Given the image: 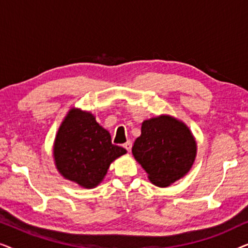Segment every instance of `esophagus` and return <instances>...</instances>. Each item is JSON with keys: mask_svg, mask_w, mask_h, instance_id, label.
Here are the masks:
<instances>
[{"mask_svg": "<svg viewBox=\"0 0 248 248\" xmlns=\"http://www.w3.org/2000/svg\"><path fill=\"white\" fill-rule=\"evenodd\" d=\"M123 147L126 149V150L130 152L131 151V149H132V142L131 141H127V142H125V143L123 144Z\"/></svg>", "mask_w": 248, "mask_h": 248, "instance_id": "esophagus-1", "label": "esophagus"}]
</instances>
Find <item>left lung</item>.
<instances>
[{
	"label": "left lung",
	"mask_w": 248,
	"mask_h": 248,
	"mask_svg": "<svg viewBox=\"0 0 248 248\" xmlns=\"http://www.w3.org/2000/svg\"><path fill=\"white\" fill-rule=\"evenodd\" d=\"M135 160L152 184L166 187L187 174L196 157V141L189 128L169 115L144 121L132 148Z\"/></svg>",
	"instance_id": "obj_1"
}]
</instances>
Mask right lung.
Returning <instances> with one entry per match:
<instances>
[{
  "label": "right lung",
  "instance_id": "obj_1",
  "mask_svg": "<svg viewBox=\"0 0 248 248\" xmlns=\"http://www.w3.org/2000/svg\"><path fill=\"white\" fill-rule=\"evenodd\" d=\"M126 154L111 143L109 132L101 127L89 111L72 108L57 131L53 155L64 178L81 187L99 185L115 159Z\"/></svg>",
  "mask_w": 248,
  "mask_h": 248
}]
</instances>
